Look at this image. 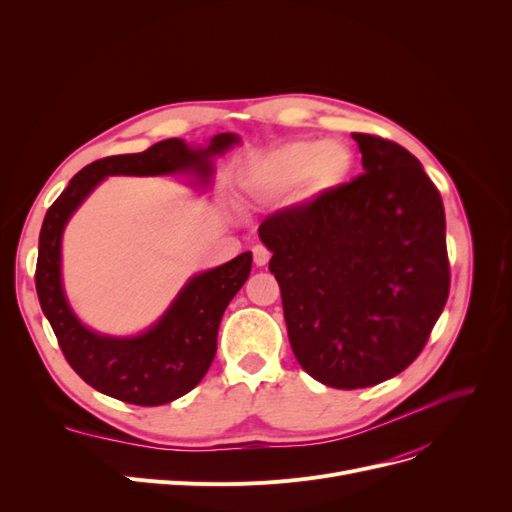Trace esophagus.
<instances>
[{
	"label": "esophagus",
	"mask_w": 512,
	"mask_h": 512,
	"mask_svg": "<svg viewBox=\"0 0 512 512\" xmlns=\"http://www.w3.org/2000/svg\"><path fill=\"white\" fill-rule=\"evenodd\" d=\"M270 257H272V253L267 251L263 245H257V247L253 249V261H255V265H259V267H263L267 261H270Z\"/></svg>",
	"instance_id": "1"
}]
</instances>
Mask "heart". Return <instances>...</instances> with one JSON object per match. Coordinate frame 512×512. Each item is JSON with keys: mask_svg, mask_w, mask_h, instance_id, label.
Listing matches in <instances>:
<instances>
[{"mask_svg": "<svg viewBox=\"0 0 512 512\" xmlns=\"http://www.w3.org/2000/svg\"><path fill=\"white\" fill-rule=\"evenodd\" d=\"M351 170V155L330 141H297L267 155L247 176V186L261 197L290 195L311 182L317 188L338 184Z\"/></svg>", "mask_w": 512, "mask_h": 512, "instance_id": "1", "label": "heart"}]
</instances>
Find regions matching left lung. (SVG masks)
<instances>
[{
	"label": "left lung",
	"mask_w": 512,
	"mask_h": 512,
	"mask_svg": "<svg viewBox=\"0 0 512 512\" xmlns=\"http://www.w3.org/2000/svg\"><path fill=\"white\" fill-rule=\"evenodd\" d=\"M353 139L361 176L259 226L292 353L311 378L340 390L405 371L450 288L438 188L405 147L363 132Z\"/></svg>",
	"instance_id": "8db88e82"
}]
</instances>
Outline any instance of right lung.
<instances>
[{
	"label": "right lung",
	"instance_id": "obj_1",
	"mask_svg": "<svg viewBox=\"0 0 512 512\" xmlns=\"http://www.w3.org/2000/svg\"><path fill=\"white\" fill-rule=\"evenodd\" d=\"M238 137L215 134L207 149L195 151L180 139L155 143L143 153L112 155L80 170L64 193L47 209L39 234L35 286L39 303L70 367L95 390L139 407H157L191 392L207 373L218 328L228 303L251 274L253 255L232 261L188 280L157 324L141 336L112 338L85 328L72 313L62 288V232L70 215L105 176H159L195 172L205 184L211 157Z\"/></svg>",
	"mask_w": 512,
	"mask_h": 512
}]
</instances>
